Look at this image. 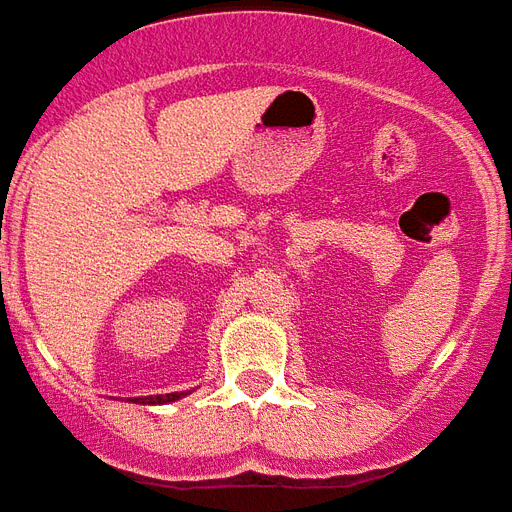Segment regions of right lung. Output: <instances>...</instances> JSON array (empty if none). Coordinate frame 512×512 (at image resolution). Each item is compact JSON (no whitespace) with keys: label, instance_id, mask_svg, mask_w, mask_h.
Here are the masks:
<instances>
[{"label":"right lung","instance_id":"1","mask_svg":"<svg viewBox=\"0 0 512 512\" xmlns=\"http://www.w3.org/2000/svg\"><path fill=\"white\" fill-rule=\"evenodd\" d=\"M188 393H166V395H141V398H130L133 404H171V401H179Z\"/></svg>","mask_w":512,"mask_h":512}]
</instances>
